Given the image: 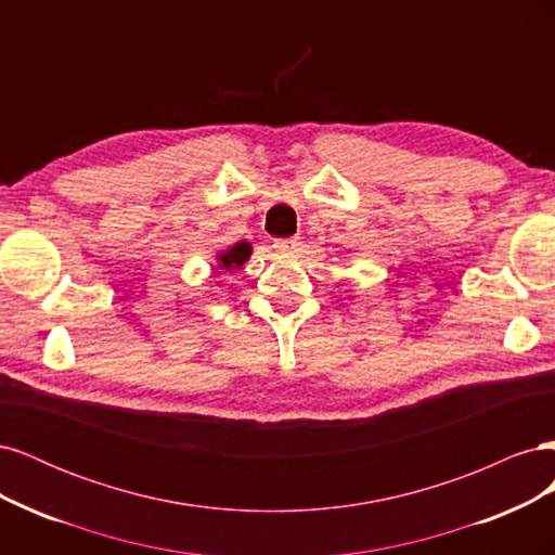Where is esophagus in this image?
I'll list each match as a JSON object with an SVG mask.
<instances>
[{"label": "esophagus", "mask_w": 555, "mask_h": 555, "mask_svg": "<svg viewBox=\"0 0 555 555\" xmlns=\"http://www.w3.org/2000/svg\"><path fill=\"white\" fill-rule=\"evenodd\" d=\"M300 245V238L294 236V238H278L275 241V251H280V255H292V251H296Z\"/></svg>", "instance_id": "1"}]
</instances>
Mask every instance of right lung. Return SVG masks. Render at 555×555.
<instances>
[{
  "instance_id": "1",
  "label": "right lung",
  "mask_w": 555,
  "mask_h": 555,
  "mask_svg": "<svg viewBox=\"0 0 555 555\" xmlns=\"http://www.w3.org/2000/svg\"><path fill=\"white\" fill-rule=\"evenodd\" d=\"M249 251H251L249 243H236L231 249L222 251V255L217 257V259H220L222 268H227V271H231V268H238V266H243V263L249 259Z\"/></svg>"
}]
</instances>
